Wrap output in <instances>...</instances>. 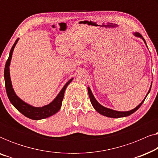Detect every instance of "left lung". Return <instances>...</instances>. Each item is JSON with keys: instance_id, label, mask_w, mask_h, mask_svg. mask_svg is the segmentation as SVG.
Listing matches in <instances>:
<instances>
[{"instance_id": "8db88e82", "label": "left lung", "mask_w": 158, "mask_h": 158, "mask_svg": "<svg viewBox=\"0 0 158 158\" xmlns=\"http://www.w3.org/2000/svg\"><path fill=\"white\" fill-rule=\"evenodd\" d=\"M133 34L135 36H137V37H139V38H141L142 40H143L144 42L146 44L145 40H144V38L142 37V36L139 33H138V32H135V33H134ZM146 46H147V45H146ZM147 47H148V46H147ZM150 89H151V87L150 88V90H149V91L148 92V94L146 95L145 98H144V100L142 101V102L140 103L137 107L135 108V109H132V110H130V111H115V110H112V109H108V108H106L104 106H103L102 105H101L100 103H99L98 101H96V99L95 98V97L94 96V95H93L91 90H90V88L88 87V95H89V98H90V102H91L93 106H94V109L96 110V111H98L99 114H101V115L106 116H107V117H111V118L124 117V116H128L129 115H131V114H133L134 112H135L138 109H139L140 106H141L142 103H143L144 100H145L147 96H148L149 93H150Z\"/></svg>"}]
</instances>
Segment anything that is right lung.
Returning <instances> with one entry per match:
<instances>
[{"mask_svg":"<svg viewBox=\"0 0 158 158\" xmlns=\"http://www.w3.org/2000/svg\"><path fill=\"white\" fill-rule=\"evenodd\" d=\"M19 38L17 39L16 42L13 45L10 51L9 57H8L7 61H6L5 65V70H4V79H5V85L6 90L7 93V96L9 98L10 103H12L13 106L18 110L19 112H21L23 115H24L27 117L31 118L33 120H40L43 119V118L49 117V116L54 115L57 113L61 108L62 102L63 100L64 94L65 91V89L71 81H73V78L70 79V81L67 82V83L64 85L62 89L60 90L59 94L57 95V97L52 101L48 105L44 106L42 107H34L28 104L27 103L19 98L16 96V93L14 92V88H12V83L10 81V72H9V66L10 64V60H11L12 54L15 48V46L18 42Z\"/></svg>","mask_w":158,"mask_h":158,"instance_id":"1","label":"right lung"}]
</instances>
